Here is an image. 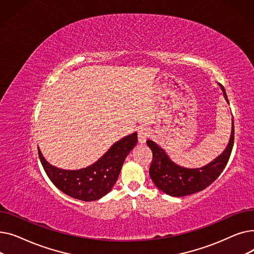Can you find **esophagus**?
Listing matches in <instances>:
<instances>
[{"label":"esophagus","instance_id":"obj_1","mask_svg":"<svg viewBox=\"0 0 254 254\" xmlns=\"http://www.w3.org/2000/svg\"><path fill=\"white\" fill-rule=\"evenodd\" d=\"M150 136V128L147 127H142L138 131V140L140 144H145Z\"/></svg>","mask_w":254,"mask_h":254}]
</instances>
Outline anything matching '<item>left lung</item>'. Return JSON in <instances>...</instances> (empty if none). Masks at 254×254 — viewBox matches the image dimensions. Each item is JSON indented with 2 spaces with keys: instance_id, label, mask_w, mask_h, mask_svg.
Here are the masks:
<instances>
[{
  "instance_id": "1",
  "label": "left lung",
  "mask_w": 254,
  "mask_h": 254,
  "mask_svg": "<svg viewBox=\"0 0 254 254\" xmlns=\"http://www.w3.org/2000/svg\"><path fill=\"white\" fill-rule=\"evenodd\" d=\"M219 85L225 101L229 104L223 86L221 84ZM234 118L232 117L231 138L224 151L214 161L196 169H189L176 165L171 161L161 146L148 140L147 145L152 151V163L149 169V175L153 183L158 190L172 196H184L205 190L218 178L228 164L234 146Z\"/></svg>"
}]
</instances>
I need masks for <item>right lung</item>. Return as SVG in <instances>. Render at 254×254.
I'll return each mask as SVG.
<instances>
[{
  "label": "right lung",
  "instance_id": "1",
  "mask_svg": "<svg viewBox=\"0 0 254 254\" xmlns=\"http://www.w3.org/2000/svg\"><path fill=\"white\" fill-rule=\"evenodd\" d=\"M137 142L135 131L115 142L95 164L79 170L57 168L46 161L39 148L38 152L47 176L61 191L80 201L92 202L112 190L126 157Z\"/></svg>",
  "mask_w": 254,
  "mask_h": 254
}]
</instances>
